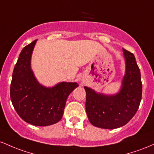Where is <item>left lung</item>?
Masks as SVG:
<instances>
[{
	"label": "left lung",
	"mask_w": 154,
	"mask_h": 154,
	"mask_svg": "<svg viewBox=\"0 0 154 154\" xmlns=\"http://www.w3.org/2000/svg\"><path fill=\"white\" fill-rule=\"evenodd\" d=\"M125 72L120 89L114 94L97 92L88 86L86 112L90 123L102 129H116L127 124L135 115L142 97L140 71L132 53L122 49Z\"/></svg>",
	"instance_id": "left-lung-1"
}]
</instances>
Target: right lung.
<instances>
[{"label": "right lung", "mask_w": 154, "mask_h": 154, "mask_svg": "<svg viewBox=\"0 0 154 154\" xmlns=\"http://www.w3.org/2000/svg\"><path fill=\"white\" fill-rule=\"evenodd\" d=\"M36 42L32 41L20 53L12 74L10 97L15 110L25 122L45 127L61 120L67 99L79 84L62 82L46 86L40 84L31 68Z\"/></svg>", "instance_id": "right-lung-1"}]
</instances>
